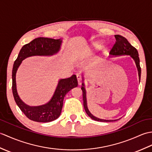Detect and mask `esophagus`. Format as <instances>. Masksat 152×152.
Returning a JSON list of instances; mask_svg holds the SVG:
<instances>
[{
    "mask_svg": "<svg viewBox=\"0 0 152 152\" xmlns=\"http://www.w3.org/2000/svg\"><path fill=\"white\" fill-rule=\"evenodd\" d=\"M76 77L77 80V83H78L79 86H80V85L82 84V77H81V76L79 75H77Z\"/></svg>",
    "mask_w": 152,
    "mask_h": 152,
    "instance_id": "esophagus-1",
    "label": "esophagus"
}]
</instances>
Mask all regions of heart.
<instances>
[{
	"label": "heart",
	"mask_w": 152,
	"mask_h": 152,
	"mask_svg": "<svg viewBox=\"0 0 152 152\" xmlns=\"http://www.w3.org/2000/svg\"><path fill=\"white\" fill-rule=\"evenodd\" d=\"M94 46L96 48H100V43H96L95 44H94Z\"/></svg>",
	"instance_id": "obj_1"
}]
</instances>
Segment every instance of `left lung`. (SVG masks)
I'll return each instance as SVG.
<instances>
[{
    "instance_id": "left-lung-1",
    "label": "left lung",
    "mask_w": 152,
    "mask_h": 152,
    "mask_svg": "<svg viewBox=\"0 0 152 152\" xmlns=\"http://www.w3.org/2000/svg\"><path fill=\"white\" fill-rule=\"evenodd\" d=\"M115 37L116 39V42L115 45L113 47L112 49L111 50L109 54L111 55V57H116V56H129L135 63L136 66L138 70V75H139V82L140 80V75H141V69L140 66V59L139 57V53L137 49L133 47V46L130 44L128 41L126 39L125 37H124L120 35H115ZM82 81L83 83H82V87L81 89L82 90L83 92V106L84 109L86 110V113L88 116L92 118L93 120L96 121L100 122H113L116 121L117 120H105V119H102L98 117L94 116L89 111V109L87 107V97H86V86H85L84 83V77L83 75L82 74Z\"/></svg>"
}]
</instances>
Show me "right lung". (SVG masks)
Listing matches in <instances>:
<instances>
[{
	"label": "right lung",
	"mask_w": 152,
	"mask_h": 152,
	"mask_svg": "<svg viewBox=\"0 0 152 152\" xmlns=\"http://www.w3.org/2000/svg\"><path fill=\"white\" fill-rule=\"evenodd\" d=\"M61 39L37 37L20 49L12 70V91L17 105L23 113L31 121L38 122H49L57 119L61 113L64 97L70 90L77 86L76 76L60 79L54 93L47 103L38 106H30L20 99L17 90L16 73L24 59L31 56H51L61 49Z\"/></svg>",
	"instance_id": "add662e5"
}]
</instances>
